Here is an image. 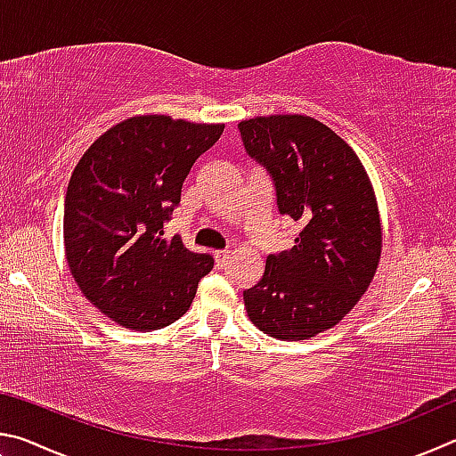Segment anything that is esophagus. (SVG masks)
<instances>
[{"label": "esophagus", "mask_w": 456, "mask_h": 456, "mask_svg": "<svg viewBox=\"0 0 456 456\" xmlns=\"http://www.w3.org/2000/svg\"><path fill=\"white\" fill-rule=\"evenodd\" d=\"M227 259H229V251H215V264H217V267L225 265Z\"/></svg>", "instance_id": "34e87169"}]
</instances>
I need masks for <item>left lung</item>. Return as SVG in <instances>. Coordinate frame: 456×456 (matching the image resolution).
<instances>
[{
  "label": "left lung",
  "instance_id": "left-lung-1",
  "mask_svg": "<svg viewBox=\"0 0 456 456\" xmlns=\"http://www.w3.org/2000/svg\"><path fill=\"white\" fill-rule=\"evenodd\" d=\"M239 133L272 175L277 209L304 227L243 291L247 315L272 338L310 339L342 322L374 280L382 253L374 187L352 146L312 117H257L239 122Z\"/></svg>",
  "mask_w": 456,
  "mask_h": 456
}]
</instances>
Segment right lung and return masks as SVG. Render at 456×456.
Segmentation results:
<instances>
[{"label": "right lung", "mask_w": 456, "mask_h": 456, "mask_svg": "<svg viewBox=\"0 0 456 456\" xmlns=\"http://www.w3.org/2000/svg\"><path fill=\"white\" fill-rule=\"evenodd\" d=\"M225 125L165 114L130 117L76 165L64 203L66 261L84 297L118 326L152 331L187 314L213 257L192 253L163 223L195 160Z\"/></svg>", "instance_id": "add662e5"}]
</instances>
